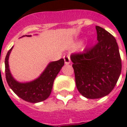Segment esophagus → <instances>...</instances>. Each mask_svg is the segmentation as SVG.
I'll use <instances>...</instances> for the list:
<instances>
[{"mask_svg":"<svg viewBox=\"0 0 127 127\" xmlns=\"http://www.w3.org/2000/svg\"><path fill=\"white\" fill-rule=\"evenodd\" d=\"M64 63H65V64H69L70 63V56H64Z\"/></svg>","mask_w":127,"mask_h":127,"instance_id":"esophagus-1","label":"esophagus"}]
</instances>
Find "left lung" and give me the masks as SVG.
Listing matches in <instances>:
<instances>
[{
  "mask_svg": "<svg viewBox=\"0 0 127 127\" xmlns=\"http://www.w3.org/2000/svg\"><path fill=\"white\" fill-rule=\"evenodd\" d=\"M98 43L83 53L72 54L78 90L88 99L106 96L115 86L121 72V59L116 39L105 29L95 26Z\"/></svg>",
  "mask_w": 127,
  "mask_h": 127,
  "instance_id": "1",
  "label": "left lung"
}]
</instances>
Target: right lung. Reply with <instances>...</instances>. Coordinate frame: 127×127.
Masks as SVG:
<instances>
[{
	"instance_id": "obj_1",
	"label": "right lung",
	"mask_w": 127,
	"mask_h": 127,
	"mask_svg": "<svg viewBox=\"0 0 127 127\" xmlns=\"http://www.w3.org/2000/svg\"><path fill=\"white\" fill-rule=\"evenodd\" d=\"M25 36L32 35H26L22 37ZM13 47L14 46L9 50L5 58V73L8 86L18 96L28 102L35 103L47 99L51 93L54 80L64 64V59L50 62L36 79L30 82H20L13 77L9 68V56Z\"/></svg>"
}]
</instances>
